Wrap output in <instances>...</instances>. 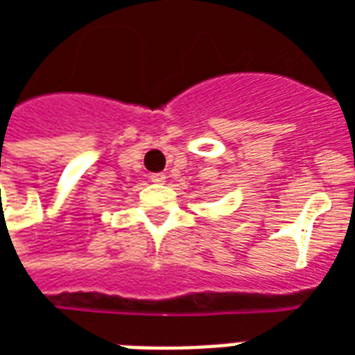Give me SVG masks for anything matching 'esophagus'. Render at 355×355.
<instances>
[{
  "mask_svg": "<svg viewBox=\"0 0 355 355\" xmlns=\"http://www.w3.org/2000/svg\"><path fill=\"white\" fill-rule=\"evenodd\" d=\"M165 173H154V175H150V180L152 182H156V184H164L165 182Z\"/></svg>",
  "mask_w": 355,
  "mask_h": 355,
  "instance_id": "esophagus-1",
  "label": "esophagus"
}]
</instances>
